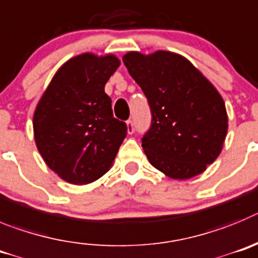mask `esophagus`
<instances>
[{
	"label": "esophagus",
	"mask_w": 258,
	"mask_h": 258,
	"mask_svg": "<svg viewBox=\"0 0 258 258\" xmlns=\"http://www.w3.org/2000/svg\"><path fill=\"white\" fill-rule=\"evenodd\" d=\"M127 132H128V134H134V132H135L134 120H132V119L127 120Z\"/></svg>",
	"instance_id": "esophagus-1"
}]
</instances>
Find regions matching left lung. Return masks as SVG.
I'll use <instances>...</instances> for the list:
<instances>
[{
  "mask_svg": "<svg viewBox=\"0 0 258 258\" xmlns=\"http://www.w3.org/2000/svg\"><path fill=\"white\" fill-rule=\"evenodd\" d=\"M123 62L152 113L141 145L150 163L176 180L199 175L221 153L227 114L221 95L181 55L128 52Z\"/></svg>",
  "mask_w": 258,
  "mask_h": 258,
  "instance_id": "obj_1",
  "label": "left lung"
}]
</instances>
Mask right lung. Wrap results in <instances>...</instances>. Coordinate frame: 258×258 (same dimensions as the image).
<instances>
[{"label": "right lung", "instance_id": "1", "mask_svg": "<svg viewBox=\"0 0 258 258\" xmlns=\"http://www.w3.org/2000/svg\"><path fill=\"white\" fill-rule=\"evenodd\" d=\"M119 67L114 55L82 54L56 72L33 117L34 140L62 180L90 184L112 167L127 124L114 118L104 87Z\"/></svg>", "mask_w": 258, "mask_h": 258}]
</instances>
